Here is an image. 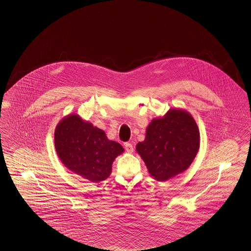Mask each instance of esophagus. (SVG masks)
Segmentation results:
<instances>
[{"label": "esophagus", "mask_w": 251, "mask_h": 251, "mask_svg": "<svg viewBox=\"0 0 251 251\" xmlns=\"http://www.w3.org/2000/svg\"><path fill=\"white\" fill-rule=\"evenodd\" d=\"M124 146H125V150H126V151L128 153H132L133 152V147H132V145L131 143H125Z\"/></svg>", "instance_id": "esophagus-1"}]
</instances>
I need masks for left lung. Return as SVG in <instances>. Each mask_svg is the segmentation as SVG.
<instances>
[{
  "label": "left lung",
  "instance_id": "1",
  "mask_svg": "<svg viewBox=\"0 0 251 251\" xmlns=\"http://www.w3.org/2000/svg\"><path fill=\"white\" fill-rule=\"evenodd\" d=\"M200 131L194 118L185 110L172 108L162 118L151 120L143 142L136 151L151 176L166 181L190 167L200 149Z\"/></svg>",
  "mask_w": 251,
  "mask_h": 251
}]
</instances>
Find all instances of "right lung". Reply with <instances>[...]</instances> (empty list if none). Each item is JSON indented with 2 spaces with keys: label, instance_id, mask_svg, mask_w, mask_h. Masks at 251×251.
<instances>
[{
  "label": "right lung",
  "instance_id": "1",
  "mask_svg": "<svg viewBox=\"0 0 251 251\" xmlns=\"http://www.w3.org/2000/svg\"><path fill=\"white\" fill-rule=\"evenodd\" d=\"M54 147L65 167L93 182L107 179L114 160L124 151L120 143L109 140L104 131L76 114L60 120Z\"/></svg>",
  "mask_w": 251,
  "mask_h": 251
}]
</instances>
